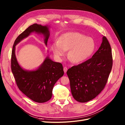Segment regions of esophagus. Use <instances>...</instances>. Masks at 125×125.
Returning a JSON list of instances; mask_svg holds the SVG:
<instances>
[{
    "label": "esophagus",
    "mask_w": 125,
    "mask_h": 125,
    "mask_svg": "<svg viewBox=\"0 0 125 125\" xmlns=\"http://www.w3.org/2000/svg\"><path fill=\"white\" fill-rule=\"evenodd\" d=\"M63 71H64V72L65 73L66 72H67V71H68V68L66 67H64V68H63Z\"/></svg>",
    "instance_id": "34e87169"
}]
</instances>
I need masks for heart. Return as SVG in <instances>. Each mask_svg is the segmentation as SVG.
<instances>
[{"mask_svg":"<svg viewBox=\"0 0 125 125\" xmlns=\"http://www.w3.org/2000/svg\"><path fill=\"white\" fill-rule=\"evenodd\" d=\"M95 43L93 38L79 32H68L62 35L57 42L52 44L51 50L58 59L69 50L68 57L74 63H80L87 60L93 53Z\"/></svg>","mask_w":125,"mask_h":125,"instance_id":"b5f03b06","label":"heart"}]
</instances>
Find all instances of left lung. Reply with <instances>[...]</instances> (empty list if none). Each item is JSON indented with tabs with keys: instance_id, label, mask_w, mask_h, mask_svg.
I'll return each instance as SVG.
<instances>
[{
	"instance_id": "left-lung-1",
	"label": "left lung",
	"mask_w": 125,
	"mask_h": 125,
	"mask_svg": "<svg viewBox=\"0 0 125 125\" xmlns=\"http://www.w3.org/2000/svg\"><path fill=\"white\" fill-rule=\"evenodd\" d=\"M112 66L111 46L104 36L101 46L91 58L67 72L74 99L86 102L96 97L104 88Z\"/></svg>"
}]
</instances>
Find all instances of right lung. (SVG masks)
Returning a JSON list of instances; mask_svg holds the SVG:
<instances>
[{
	"instance_id": "add662e5",
	"label": "right lung",
	"mask_w": 125,
	"mask_h": 125,
	"mask_svg": "<svg viewBox=\"0 0 125 125\" xmlns=\"http://www.w3.org/2000/svg\"><path fill=\"white\" fill-rule=\"evenodd\" d=\"M33 32L43 34L44 42L47 45L49 37L48 27L37 24L30 26L14 41L11 56V69L20 90L33 101L43 103L52 97L53 86L63 75L64 72L61 63L54 62L48 56L35 71H26L20 67L15 55L16 45Z\"/></svg>"
}]
</instances>
